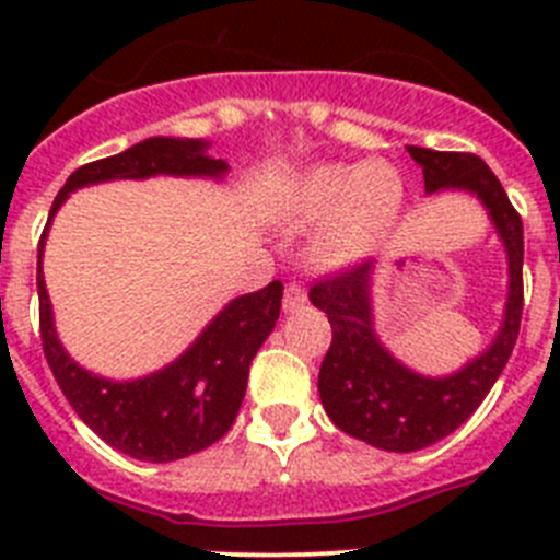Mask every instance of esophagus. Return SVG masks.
<instances>
[{"mask_svg":"<svg viewBox=\"0 0 560 560\" xmlns=\"http://www.w3.org/2000/svg\"><path fill=\"white\" fill-rule=\"evenodd\" d=\"M305 300H308V296H305V291L300 289V285H296V283H289V289H285V294H283V308L285 311L303 308Z\"/></svg>","mask_w":560,"mask_h":560,"instance_id":"obj_1","label":"esophagus"}]
</instances>
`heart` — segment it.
<instances>
[{
    "instance_id": "obj_1",
    "label": "heart",
    "mask_w": 560,
    "mask_h": 560,
    "mask_svg": "<svg viewBox=\"0 0 560 560\" xmlns=\"http://www.w3.org/2000/svg\"><path fill=\"white\" fill-rule=\"evenodd\" d=\"M404 205V182L384 160L364 165H314L283 190V219L294 224L319 221L311 237V257L325 269H341L373 252Z\"/></svg>"
}]
</instances>
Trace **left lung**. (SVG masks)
Masks as SVG:
<instances>
[{"label":"left lung","mask_w":560,"mask_h":560,"mask_svg":"<svg viewBox=\"0 0 560 560\" xmlns=\"http://www.w3.org/2000/svg\"><path fill=\"white\" fill-rule=\"evenodd\" d=\"M423 167L427 192L465 190L485 205L508 252V303L491 348L443 378L404 368L373 328V260L325 275L311 285V303L328 314L334 339L319 368V398L341 432L384 452H418L448 438L491 393L518 339L524 308L522 215L477 153L407 145Z\"/></svg>","instance_id":"1"}]
</instances>
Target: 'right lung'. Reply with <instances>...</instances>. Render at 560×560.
<instances>
[{
  "label": "right lung",
  "mask_w": 560,
  "mask_h": 560,
  "mask_svg": "<svg viewBox=\"0 0 560 560\" xmlns=\"http://www.w3.org/2000/svg\"><path fill=\"white\" fill-rule=\"evenodd\" d=\"M230 171L224 160L207 156V142L151 137L128 151L78 167L52 201L47 226L38 241V328L47 364L78 418L117 452L148 463H171L190 457L224 438L235 423L246 395L249 364L266 336L275 330L283 300V283L235 296L190 348L160 373L137 381H108L78 368L58 341L52 325L42 255L49 221L78 187L112 179L148 176H210L221 179Z\"/></svg>",
  "instance_id": "add662e5"
}]
</instances>
